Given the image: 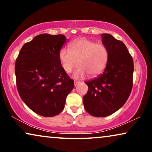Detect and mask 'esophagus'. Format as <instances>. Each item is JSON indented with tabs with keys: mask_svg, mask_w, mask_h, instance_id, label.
<instances>
[{
	"mask_svg": "<svg viewBox=\"0 0 152 152\" xmlns=\"http://www.w3.org/2000/svg\"><path fill=\"white\" fill-rule=\"evenodd\" d=\"M79 83H80V82H78V81H76V80H75L74 81V85H75V86H76Z\"/></svg>",
	"mask_w": 152,
	"mask_h": 152,
	"instance_id": "obj_1",
	"label": "esophagus"
}]
</instances>
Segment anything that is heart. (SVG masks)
<instances>
[{"mask_svg":"<svg viewBox=\"0 0 152 152\" xmlns=\"http://www.w3.org/2000/svg\"><path fill=\"white\" fill-rule=\"evenodd\" d=\"M109 57V50L104 44L86 37L75 39L70 43V49L63 47L59 52V61L67 73L80 64L74 73L75 78L87 74L90 77L100 75L107 67Z\"/></svg>","mask_w":152,"mask_h":152,"instance_id":"obj_1","label":"heart"}]
</instances>
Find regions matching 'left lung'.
<instances>
[{
  "instance_id": "obj_1",
  "label": "left lung",
  "mask_w": 152,
  "mask_h": 152,
  "mask_svg": "<svg viewBox=\"0 0 152 152\" xmlns=\"http://www.w3.org/2000/svg\"><path fill=\"white\" fill-rule=\"evenodd\" d=\"M109 50L107 67L101 75L85 82L88 90L83 97L84 109L95 117L110 115L124 104L133 86L134 61L127 48L109 34H102Z\"/></svg>"
}]
</instances>
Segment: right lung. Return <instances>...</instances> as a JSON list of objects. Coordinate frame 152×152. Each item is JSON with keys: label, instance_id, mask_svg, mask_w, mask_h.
<instances>
[{"label": "right lung", "instance_id": "add662e5", "mask_svg": "<svg viewBox=\"0 0 152 152\" xmlns=\"http://www.w3.org/2000/svg\"><path fill=\"white\" fill-rule=\"evenodd\" d=\"M64 35H37L23 45L15 63L18 92L23 102L39 115L53 117L63 111L74 87L59 59Z\"/></svg>", "mask_w": 152, "mask_h": 152}]
</instances>
